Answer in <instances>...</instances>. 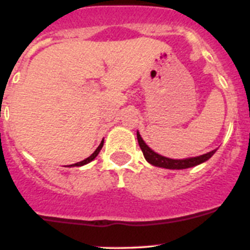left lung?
<instances>
[{
    "label": "left lung",
    "instance_id": "left-lung-1",
    "mask_svg": "<svg viewBox=\"0 0 250 250\" xmlns=\"http://www.w3.org/2000/svg\"><path fill=\"white\" fill-rule=\"evenodd\" d=\"M136 136H138V143L139 146H140L141 151L144 154V158L146 159L147 163H150L154 167H165V169H188V167H196V165L202 164L204 161H207L208 159H210L211 156L214 155V152L216 151L213 150V151H209L207 154H203L200 156H195V158H188V159H182V160H178V159H169L165 158V156H161L159 154H156L154 150L150 149L146 144H145V141L143 140V138L140 136L139 131L136 132Z\"/></svg>",
    "mask_w": 250,
    "mask_h": 250
}]
</instances>
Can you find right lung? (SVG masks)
Masks as SVG:
<instances>
[{"mask_svg":"<svg viewBox=\"0 0 250 250\" xmlns=\"http://www.w3.org/2000/svg\"><path fill=\"white\" fill-rule=\"evenodd\" d=\"M103 145H104V140L101 141V144L99 145L98 146V149L95 150L94 152H92L91 155L89 156V158H86L85 160H83V161H80V163H76V164H74V165H71V167H83V165H85V164H87V163H90V161H92L94 160L95 158H96V156H98V154L99 152H100V150L103 149Z\"/></svg>","mask_w":250,"mask_h":250,"instance_id":"1","label":"right lung"}]
</instances>
